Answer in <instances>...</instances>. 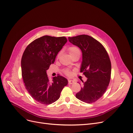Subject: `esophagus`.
Returning <instances> with one entry per match:
<instances>
[{"label": "esophagus", "mask_w": 133, "mask_h": 133, "mask_svg": "<svg viewBox=\"0 0 133 133\" xmlns=\"http://www.w3.org/2000/svg\"><path fill=\"white\" fill-rule=\"evenodd\" d=\"M76 83V81L74 80H68V84H73Z\"/></svg>", "instance_id": "esophagus-1"}]
</instances>
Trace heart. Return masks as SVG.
<instances>
[{"mask_svg": "<svg viewBox=\"0 0 133 133\" xmlns=\"http://www.w3.org/2000/svg\"><path fill=\"white\" fill-rule=\"evenodd\" d=\"M68 51L69 53L71 55V56H73L74 54H76L77 53H80V51L78 47H76V46H71V47H69L68 49ZM60 53H59L58 54H57V57H58L60 56ZM63 73H64L66 75L68 76H70L71 75V72L68 70V69H66V70H63Z\"/></svg>", "mask_w": 133, "mask_h": 133, "instance_id": "b5f03b06", "label": "heart"}]
</instances>
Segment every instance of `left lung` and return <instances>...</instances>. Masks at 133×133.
Listing matches in <instances>:
<instances>
[{"mask_svg": "<svg viewBox=\"0 0 133 133\" xmlns=\"http://www.w3.org/2000/svg\"><path fill=\"white\" fill-rule=\"evenodd\" d=\"M68 40L82 50L80 72L88 78L85 82L82 81V88L76 98L87 103H94L105 93L110 80L111 65L108 54L99 42L87 35L70 37Z\"/></svg>", "mask_w": 133, "mask_h": 133, "instance_id": "obj_1", "label": "left lung"}]
</instances>
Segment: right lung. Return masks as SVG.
I'll list each match as a JSON object with an SVG mask.
<instances>
[{
  "instance_id": "1",
  "label": "right lung",
  "mask_w": 133,
  "mask_h": 133,
  "mask_svg": "<svg viewBox=\"0 0 133 133\" xmlns=\"http://www.w3.org/2000/svg\"><path fill=\"white\" fill-rule=\"evenodd\" d=\"M65 37L43 36L25 48L21 60L22 76L25 89L33 98L43 104H50L59 98L68 80L61 76L49 80L47 70L67 42Z\"/></svg>"
}]
</instances>
